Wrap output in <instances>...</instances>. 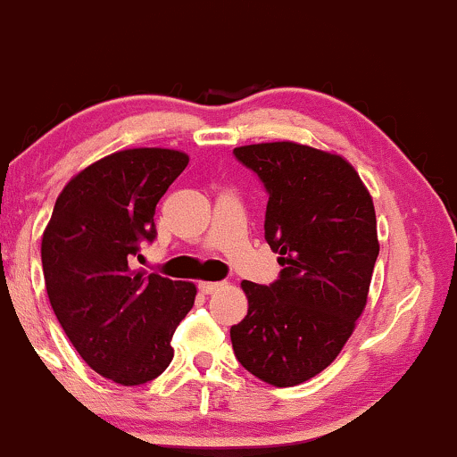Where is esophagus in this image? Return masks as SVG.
<instances>
[{
  "label": "esophagus",
  "mask_w": 457,
  "mask_h": 457,
  "mask_svg": "<svg viewBox=\"0 0 457 457\" xmlns=\"http://www.w3.org/2000/svg\"><path fill=\"white\" fill-rule=\"evenodd\" d=\"M198 288L202 295H212V293H217L221 288V282H200Z\"/></svg>",
  "instance_id": "esophagus-1"
}]
</instances>
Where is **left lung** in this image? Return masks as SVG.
Segmentation results:
<instances>
[{
  "label": "left lung",
  "instance_id": "left-lung-1",
  "mask_svg": "<svg viewBox=\"0 0 457 457\" xmlns=\"http://www.w3.org/2000/svg\"><path fill=\"white\" fill-rule=\"evenodd\" d=\"M234 155L270 194L265 240L282 270L270 287L242 282L248 312L229 337L248 373L288 388L331 365L365 310L379 255L373 200L337 154L276 141Z\"/></svg>",
  "mask_w": 457,
  "mask_h": 457
}]
</instances>
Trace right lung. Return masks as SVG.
I'll use <instances>...</instances> for the list:
<instances>
[{
    "mask_svg": "<svg viewBox=\"0 0 457 457\" xmlns=\"http://www.w3.org/2000/svg\"><path fill=\"white\" fill-rule=\"evenodd\" d=\"M187 162V154L162 147L105 155L62 187L44 229L52 310L88 367L115 384L158 378L194 305V282L130 268L143 242L155 238V204Z\"/></svg>",
    "mask_w": 457,
    "mask_h": 457,
    "instance_id": "add662e5",
    "label": "right lung"
}]
</instances>
